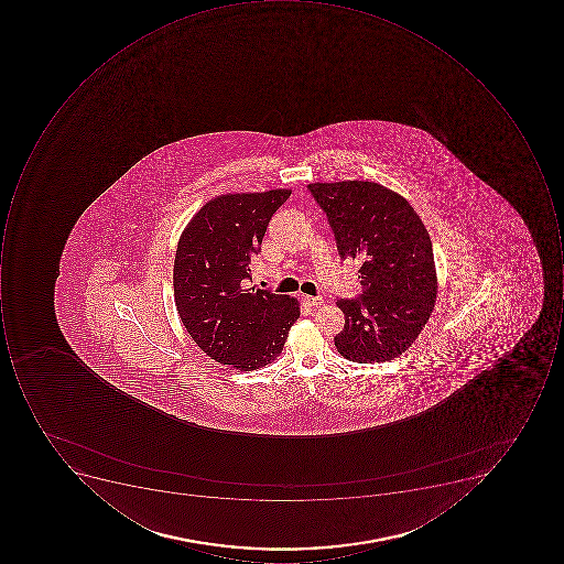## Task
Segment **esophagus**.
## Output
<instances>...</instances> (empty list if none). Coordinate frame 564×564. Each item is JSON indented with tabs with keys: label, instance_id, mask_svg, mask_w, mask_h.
<instances>
[{
	"label": "esophagus",
	"instance_id": "1",
	"mask_svg": "<svg viewBox=\"0 0 564 564\" xmlns=\"http://www.w3.org/2000/svg\"><path fill=\"white\" fill-rule=\"evenodd\" d=\"M305 302L308 306H318L324 303V300H322V296H305Z\"/></svg>",
	"mask_w": 564,
	"mask_h": 564
}]
</instances>
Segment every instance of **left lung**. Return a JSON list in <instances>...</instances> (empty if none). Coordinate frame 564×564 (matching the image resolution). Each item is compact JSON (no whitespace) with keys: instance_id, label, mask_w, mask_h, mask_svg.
Wrapping results in <instances>:
<instances>
[{"instance_id":"left-lung-1","label":"left lung","mask_w":564,"mask_h":564,"mask_svg":"<svg viewBox=\"0 0 564 564\" xmlns=\"http://www.w3.org/2000/svg\"><path fill=\"white\" fill-rule=\"evenodd\" d=\"M343 259H359L362 293L337 300L346 324L340 356L383 362L405 352L434 310V252L427 229L403 196L371 181L308 184Z\"/></svg>"}]
</instances>
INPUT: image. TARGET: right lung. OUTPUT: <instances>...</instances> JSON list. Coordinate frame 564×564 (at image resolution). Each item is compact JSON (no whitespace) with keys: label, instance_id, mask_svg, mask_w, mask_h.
<instances>
[{"label":"right lung","instance_id":"obj_1","mask_svg":"<svg viewBox=\"0 0 564 564\" xmlns=\"http://www.w3.org/2000/svg\"><path fill=\"white\" fill-rule=\"evenodd\" d=\"M290 189L224 195L203 205L177 243L174 302L196 346L220 365L254 371L273 362L300 305L271 290L247 288L251 259Z\"/></svg>","mask_w":564,"mask_h":564}]
</instances>
